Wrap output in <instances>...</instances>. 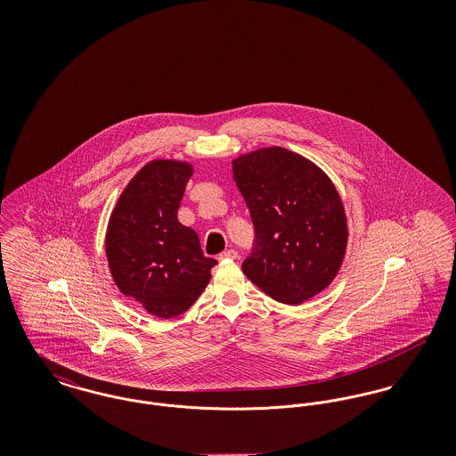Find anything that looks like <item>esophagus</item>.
Instances as JSON below:
<instances>
[{
  "mask_svg": "<svg viewBox=\"0 0 456 456\" xmlns=\"http://www.w3.org/2000/svg\"><path fill=\"white\" fill-rule=\"evenodd\" d=\"M238 251H234V249H227V251H224V253H220L218 255V260H238Z\"/></svg>",
  "mask_w": 456,
  "mask_h": 456,
  "instance_id": "1",
  "label": "esophagus"
}]
</instances>
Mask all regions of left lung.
<instances>
[{"label":"left lung","instance_id":"left-lung-1","mask_svg":"<svg viewBox=\"0 0 456 456\" xmlns=\"http://www.w3.org/2000/svg\"><path fill=\"white\" fill-rule=\"evenodd\" d=\"M232 175L255 224L244 275L279 303L309 301L337 277L347 251L346 208L316 164L282 147L232 160Z\"/></svg>","mask_w":456,"mask_h":456}]
</instances>
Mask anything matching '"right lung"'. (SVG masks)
Instances as JSON below:
<instances>
[{"instance_id":"add662e5","label":"right lung","mask_w":456,"mask_h":456,"mask_svg":"<svg viewBox=\"0 0 456 456\" xmlns=\"http://www.w3.org/2000/svg\"><path fill=\"white\" fill-rule=\"evenodd\" d=\"M193 171L190 162L151 160L134 174L109 217L106 256L112 281L162 320L188 311L217 265L203 256L195 231L177 220Z\"/></svg>"}]
</instances>
